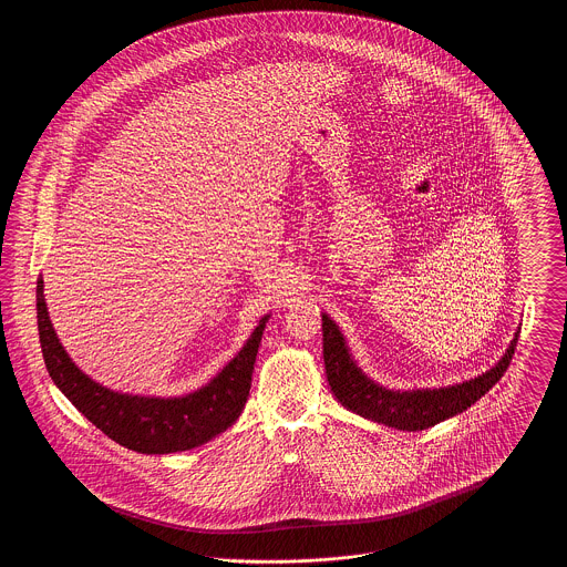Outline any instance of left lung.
<instances>
[{
    "label": "left lung",
    "instance_id": "8db88e82",
    "mask_svg": "<svg viewBox=\"0 0 567 567\" xmlns=\"http://www.w3.org/2000/svg\"><path fill=\"white\" fill-rule=\"evenodd\" d=\"M516 340L518 331L506 354L483 377L444 389L391 391L370 380L357 368L342 331L323 312L324 372L338 402L370 421L405 432L427 430L476 404L508 370Z\"/></svg>",
    "mask_w": 567,
    "mask_h": 567
}]
</instances>
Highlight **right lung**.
<instances>
[{
	"instance_id": "add662e5",
	"label": "right lung",
	"mask_w": 567,
	"mask_h": 567,
	"mask_svg": "<svg viewBox=\"0 0 567 567\" xmlns=\"http://www.w3.org/2000/svg\"><path fill=\"white\" fill-rule=\"evenodd\" d=\"M35 308L42 357L54 384L100 432L144 455H167L202 446L238 421L248 400L261 336L270 319L266 315L259 321L243 351L206 386L183 398H144L110 391L76 368L49 319L42 278H38Z\"/></svg>"
}]
</instances>
